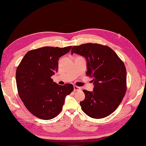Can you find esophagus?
I'll return each mask as SVG.
<instances>
[{
  "instance_id": "obj_1",
  "label": "esophagus",
  "mask_w": 146,
  "mask_h": 146,
  "mask_svg": "<svg viewBox=\"0 0 146 146\" xmlns=\"http://www.w3.org/2000/svg\"><path fill=\"white\" fill-rule=\"evenodd\" d=\"M81 90V88L80 87H78L77 86H74V91H79Z\"/></svg>"
}]
</instances>
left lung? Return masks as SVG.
Returning <instances> with one entry per match:
<instances>
[{"label":"left lung","mask_w":146,"mask_h":146,"mask_svg":"<svg viewBox=\"0 0 146 146\" xmlns=\"http://www.w3.org/2000/svg\"><path fill=\"white\" fill-rule=\"evenodd\" d=\"M86 60V74L93 78V91L83 90L85 98L80 102L89 117L100 119L110 115L121 104L127 90L126 68L117 54L108 46L88 43L74 46L72 54Z\"/></svg>","instance_id":"8db88e82"}]
</instances>
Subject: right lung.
<instances>
[{"mask_svg": "<svg viewBox=\"0 0 146 146\" xmlns=\"http://www.w3.org/2000/svg\"><path fill=\"white\" fill-rule=\"evenodd\" d=\"M64 48L44 47L28 51L16 72L20 98L27 109L35 117L51 119L61 112L67 95L73 90L72 84L61 86L51 76L58 70V61L70 51Z\"/></svg>", "mask_w": 146, "mask_h": 146, "instance_id": "add662e5", "label": "right lung"}]
</instances>
